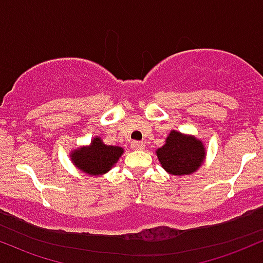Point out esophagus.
Listing matches in <instances>:
<instances>
[{
    "mask_svg": "<svg viewBox=\"0 0 263 263\" xmlns=\"http://www.w3.org/2000/svg\"><path fill=\"white\" fill-rule=\"evenodd\" d=\"M131 148L132 149H143L145 148V143L140 142V141H134L131 143Z\"/></svg>",
    "mask_w": 263,
    "mask_h": 263,
    "instance_id": "34e87169",
    "label": "esophagus"
}]
</instances>
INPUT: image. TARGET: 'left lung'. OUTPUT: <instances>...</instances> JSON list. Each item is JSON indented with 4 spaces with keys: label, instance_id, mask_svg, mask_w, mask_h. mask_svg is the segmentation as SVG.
I'll return each mask as SVG.
<instances>
[{
    "label": "left lung",
    "instance_id": "obj_1",
    "mask_svg": "<svg viewBox=\"0 0 263 263\" xmlns=\"http://www.w3.org/2000/svg\"><path fill=\"white\" fill-rule=\"evenodd\" d=\"M158 161L172 176L191 175L206 160V147L200 138L172 129L164 145L156 149Z\"/></svg>",
    "mask_w": 263,
    "mask_h": 263
}]
</instances>
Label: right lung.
Returning <instances> with one entry per match:
<instances>
[{
	"label": "right lung",
	"mask_w": 263,
	"mask_h": 263,
	"mask_svg": "<svg viewBox=\"0 0 263 263\" xmlns=\"http://www.w3.org/2000/svg\"><path fill=\"white\" fill-rule=\"evenodd\" d=\"M123 154L120 146H108L102 138L95 136L87 146H80L70 152L73 166L88 176H102L117 163Z\"/></svg>",
	"instance_id": "right-lung-1"
}]
</instances>
